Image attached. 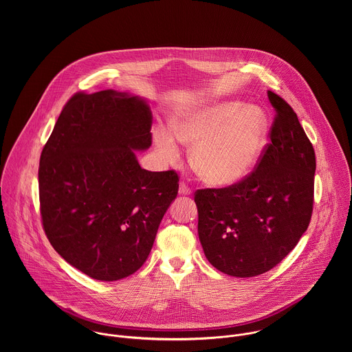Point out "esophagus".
I'll return each mask as SVG.
<instances>
[{
    "instance_id": "obj_1",
    "label": "esophagus",
    "mask_w": 352,
    "mask_h": 352,
    "mask_svg": "<svg viewBox=\"0 0 352 352\" xmlns=\"http://www.w3.org/2000/svg\"><path fill=\"white\" fill-rule=\"evenodd\" d=\"M191 194H192V191L190 190V187L186 186L184 183H180V186H179V195L188 197V195H191Z\"/></svg>"
}]
</instances>
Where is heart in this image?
<instances>
[{"label":"heart","mask_w":352,"mask_h":352,"mask_svg":"<svg viewBox=\"0 0 352 352\" xmlns=\"http://www.w3.org/2000/svg\"><path fill=\"white\" fill-rule=\"evenodd\" d=\"M179 142L191 146V166L204 183L228 187L245 179L256 168L268 144L270 120L257 105L237 100L207 101L172 122ZM158 154L177 162V142L166 130H154Z\"/></svg>","instance_id":"obj_1"}]
</instances>
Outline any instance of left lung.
<instances>
[{"label": "left lung", "instance_id": "8db88e82", "mask_svg": "<svg viewBox=\"0 0 352 352\" xmlns=\"http://www.w3.org/2000/svg\"><path fill=\"white\" fill-rule=\"evenodd\" d=\"M276 111L271 144L240 183L198 190V234L218 271L237 278L264 274L280 263L306 232L311 211L316 155L293 108L268 91Z\"/></svg>", "mask_w": 352, "mask_h": 352}]
</instances>
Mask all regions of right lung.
<instances>
[{"label":"right lung","mask_w":352,"mask_h":352,"mask_svg":"<svg viewBox=\"0 0 352 352\" xmlns=\"http://www.w3.org/2000/svg\"><path fill=\"white\" fill-rule=\"evenodd\" d=\"M148 100L113 89L63 107L39 162L43 228L52 248L85 275L113 282L142 267L179 191L173 170L142 169L151 145Z\"/></svg>","instance_id":"obj_1"}]
</instances>
